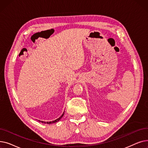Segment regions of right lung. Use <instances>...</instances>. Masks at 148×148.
Wrapping results in <instances>:
<instances>
[{
  "instance_id": "add662e5",
  "label": "right lung",
  "mask_w": 148,
  "mask_h": 148,
  "mask_svg": "<svg viewBox=\"0 0 148 148\" xmlns=\"http://www.w3.org/2000/svg\"><path fill=\"white\" fill-rule=\"evenodd\" d=\"M64 113L62 114V116H60V118H59L58 119H56V120H54V121H50V122H43V121H40V122H41L42 123H47V124H50V123H56V122H58L62 117H63V116H64Z\"/></svg>"
}]
</instances>
